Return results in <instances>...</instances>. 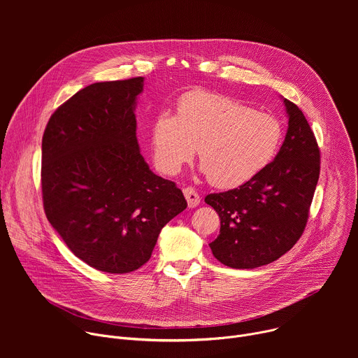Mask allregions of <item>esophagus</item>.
Instances as JSON below:
<instances>
[{
    "label": "esophagus",
    "mask_w": 358,
    "mask_h": 358,
    "mask_svg": "<svg viewBox=\"0 0 358 358\" xmlns=\"http://www.w3.org/2000/svg\"><path fill=\"white\" fill-rule=\"evenodd\" d=\"M184 196H185V199H187V202H188V207H189V208H195V207L199 206L201 198H199L198 192H196L194 188H191V187L184 188Z\"/></svg>",
    "instance_id": "1"
}]
</instances>
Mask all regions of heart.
Listing matches in <instances>:
<instances>
[{"mask_svg":"<svg viewBox=\"0 0 358 358\" xmlns=\"http://www.w3.org/2000/svg\"><path fill=\"white\" fill-rule=\"evenodd\" d=\"M283 138V124L275 116L199 90L181 97L177 116L163 110L150 127L151 157L160 171L178 174L198 147L203 173L220 188L243 185L264 173Z\"/></svg>","mask_w":358,"mask_h":358,"instance_id":"1","label":"heart"}]
</instances>
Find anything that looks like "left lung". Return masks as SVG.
Returning a JSON list of instances; mask_svg holds the SVG:
<instances>
[{
	"instance_id": "8db88e82",
	"label": "left lung",
	"mask_w": 358,
	"mask_h": 358,
	"mask_svg": "<svg viewBox=\"0 0 358 358\" xmlns=\"http://www.w3.org/2000/svg\"><path fill=\"white\" fill-rule=\"evenodd\" d=\"M287 131L279 155L258 177L206 202L220 215L210 243L214 257L234 269H255L279 259L301 236L320 174V151L303 112L282 97Z\"/></svg>"
}]
</instances>
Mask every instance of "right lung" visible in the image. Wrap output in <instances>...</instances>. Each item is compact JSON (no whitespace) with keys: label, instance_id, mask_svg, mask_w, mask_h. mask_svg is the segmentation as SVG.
<instances>
[{"label":"right lung","instance_id":"obj_1","mask_svg":"<svg viewBox=\"0 0 358 358\" xmlns=\"http://www.w3.org/2000/svg\"><path fill=\"white\" fill-rule=\"evenodd\" d=\"M144 78L99 82L50 116L42 137L48 221L76 258L129 273L151 257L163 227L187 208L182 191L152 173L136 137Z\"/></svg>","mask_w":358,"mask_h":358}]
</instances>
